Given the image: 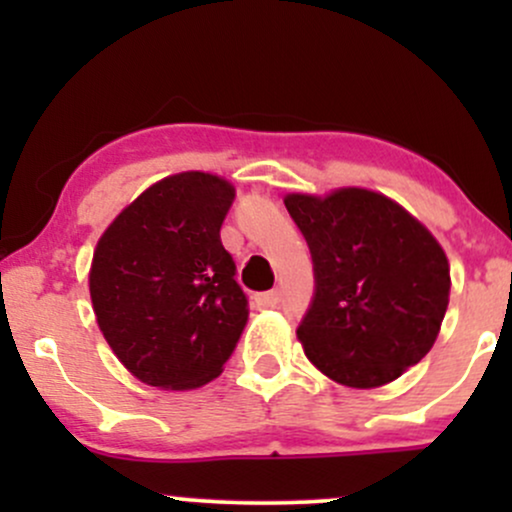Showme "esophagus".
<instances>
[{
    "mask_svg": "<svg viewBox=\"0 0 512 512\" xmlns=\"http://www.w3.org/2000/svg\"><path fill=\"white\" fill-rule=\"evenodd\" d=\"M257 305H260V308H276V305L281 303V293L276 291V289H272V291H264V293H257Z\"/></svg>",
    "mask_w": 512,
    "mask_h": 512,
    "instance_id": "esophagus-1",
    "label": "esophagus"
}]
</instances>
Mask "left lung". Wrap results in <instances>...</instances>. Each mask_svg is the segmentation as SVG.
Here are the masks:
<instances>
[{"label": "left lung", "mask_w": 512, "mask_h": 512, "mask_svg": "<svg viewBox=\"0 0 512 512\" xmlns=\"http://www.w3.org/2000/svg\"><path fill=\"white\" fill-rule=\"evenodd\" d=\"M284 204L313 257V301L298 325L305 356L349 387L385 385L416 366L448 310L450 267L436 238L358 187Z\"/></svg>", "instance_id": "1"}]
</instances>
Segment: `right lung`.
Returning <instances> with one entry per match:
<instances>
[{"instance_id": "right-lung-1", "label": "right lung", "mask_w": 512, "mask_h": 512, "mask_svg": "<svg viewBox=\"0 0 512 512\" xmlns=\"http://www.w3.org/2000/svg\"><path fill=\"white\" fill-rule=\"evenodd\" d=\"M233 199L216 175H170L98 240L88 279L98 327L146 385L199 387L236 351L250 310L221 243Z\"/></svg>"}]
</instances>
